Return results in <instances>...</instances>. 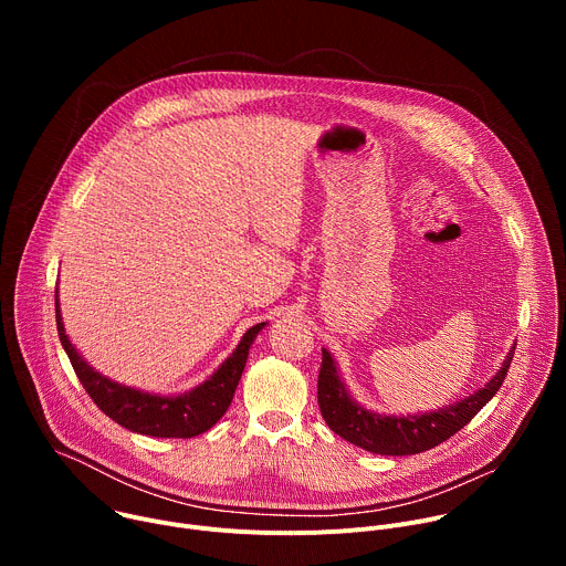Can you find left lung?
Masks as SVG:
<instances>
[{
	"instance_id": "1",
	"label": "left lung",
	"mask_w": 566,
	"mask_h": 566,
	"mask_svg": "<svg viewBox=\"0 0 566 566\" xmlns=\"http://www.w3.org/2000/svg\"><path fill=\"white\" fill-rule=\"evenodd\" d=\"M513 354L515 345L511 347L502 367L486 385L450 402V406L417 415H385L360 406L352 396L347 382L343 380L334 356L327 349H322V367L317 376V406L322 419L327 421V426L338 437L367 452L387 457L419 454L443 443L454 432H459L468 421H472V417L500 391L511 367Z\"/></svg>"
}]
</instances>
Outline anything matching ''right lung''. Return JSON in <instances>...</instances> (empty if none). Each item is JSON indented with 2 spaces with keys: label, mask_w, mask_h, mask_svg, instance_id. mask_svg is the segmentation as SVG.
<instances>
[{
  "label": "right lung",
  "mask_w": 566,
  "mask_h": 566,
  "mask_svg": "<svg viewBox=\"0 0 566 566\" xmlns=\"http://www.w3.org/2000/svg\"><path fill=\"white\" fill-rule=\"evenodd\" d=\"M55 322L60 343L71 360V367L96 406L118 426L156 439H192L208 432L226 415L241 371L247 367L249 352L258 334L269 325V322H260V325L251 327L241 336L232 354L197 387L181 394H156L112 380L83 358V354L75 349L64 332L57 291Z\"/></svg>",
  "instance_id": "1"
}]
</instances>
